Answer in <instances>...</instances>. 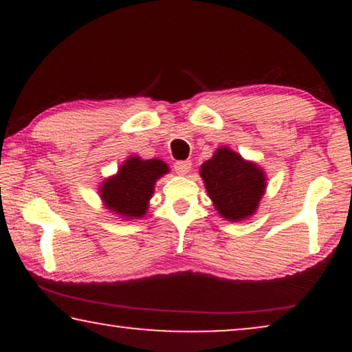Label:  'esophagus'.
Returning <instances> with one entry per match:
<instances>
[{"instance_id":"34e87169","label":"esophagus","mask_w":352,"mask_h":352,"mask_svg":"<svg viewBox=\"0 0 352 352\" xmlns=\"http://www.w3.org/2000/svg\"><path fill=\"white\" fill-rule=\"evenodd\" d=\"M173 166H175V171L179 173V175H187V173L190 171L192 163L189 160H181V162H176Z\"/></svg>"}]
</instances>
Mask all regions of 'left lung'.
Instances as JSON below:
<instances>
[{
    "mask_svg": "<svg viewBox=\"0 0 352 352\" xmlns=\"http://www.w3.org/2000/svg\"><path fill=\"white\" fill-rule=\"evenodd\" d=\"M206 192L226 219L242 221L254 213L266 189V177L254 163L228 147L218 148L200 168Z\"/></svg>",
    "mask_w": 352,
    "mask_h": 352,
    "instance_id": "1",
    "label": "left lung"
}]
</instances>
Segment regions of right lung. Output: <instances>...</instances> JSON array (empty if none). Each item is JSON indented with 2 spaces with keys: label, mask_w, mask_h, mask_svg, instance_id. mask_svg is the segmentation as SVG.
Masks as SVG:
<instances>
[{
  "label": "right lung",
  "mask_w": 352,
  "mask_h": 352,
  "mask_svg": "<svg viewBox=\"0 0 352 352\" xmlns=\"http://www.w3.org/2000/svg\"><path fill=\"white\" fill-rule=\"evenodd\" d=\"M168 173L166 163L157 158L141 160L131 157L120 168L118 175L110 177L100 187V197L109 210L124 218H141L146 213L153 184Z\"/></svg>",
  "instance_id": "obj_1"
}]
</instances>
